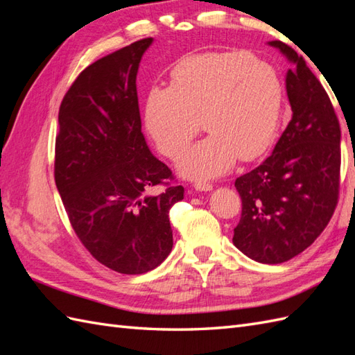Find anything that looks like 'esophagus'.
I'll return each mask as SVG.
<instances>
[{"label":"esophagus","mask_w":355,"mask_h":355,"mask_svg":"<svg viewBox=\"0 0 355 355\" xmlns=\"http://www.w3.org/2000/svg\"><path fill=\"white\" fill-rule=\"evenodd\" d=\"M196 191H201V192H209L213 189V185L211 184H206V182H197V184L194 185Z\"/></svg>","instance_id":"34e87169"}]
</instances>
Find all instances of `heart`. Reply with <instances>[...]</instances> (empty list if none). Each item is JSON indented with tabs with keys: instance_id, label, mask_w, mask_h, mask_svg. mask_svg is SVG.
I'll return each mask as SVG.
<instances>
[{
	"instance_id": "heart-1",
	"label": "heart",
	"mask_w": 355,
	"mask_h": 355,
	"mask_svg": "<svg viewBox=\"0 0 355 355\" xmlns=\"http://www.w3.org/2000/svg\"><path fill=\"white\" fill-rule=\"evenodd\" d=\"M284 103L280 75L270 63L240 50L207 51L180 59L170 87H153L145 125L161 154L178 158L200 130L209 135L182 155L180 176L219 178L237 158L261 155L277 132Z\"/></svg>"
}]
</instances>
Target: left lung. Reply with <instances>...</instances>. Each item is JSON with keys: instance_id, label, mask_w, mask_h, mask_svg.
<instances>
[{"instance_id": "8db88e82", "label": "left lung", "mask_w": 355, "mask_h": 355, "mask_svg": "<svg viewBox=\"0 0 355 355\" xmlns=\"http://www.w3.org/2000/svg\"><path fill=\"white\" fill-rule=\"evenodd\" d=\"M292 63L286 92L292 120L261 166L235 180L241 219L232 243L250 259L283 263L323 232L338 204L340 128L323 85L302 56L270 41Z\"/></svg>"}]
</instances>
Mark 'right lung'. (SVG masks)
Here are the masks:
<instances>
[{
    "label": "right lung",
    "instance_id": "right-lung-1",
    "mask_svg": "<svg viewBox=\"0 0 355 355\" xmlns=\"http://www.w3.org/2000/svg\"><path fill=\"white\" fill-rule=\"evenodd\" d=\"M154 38L85 68L59 110L55 180L72 228L94 259L120 274H144L173 247L168 211L184 187L153 196L171 179L146 145L136 77Z\"/></svg>",
    "mask_w": 355,
    "mask_h": 355
}]
</instances>
